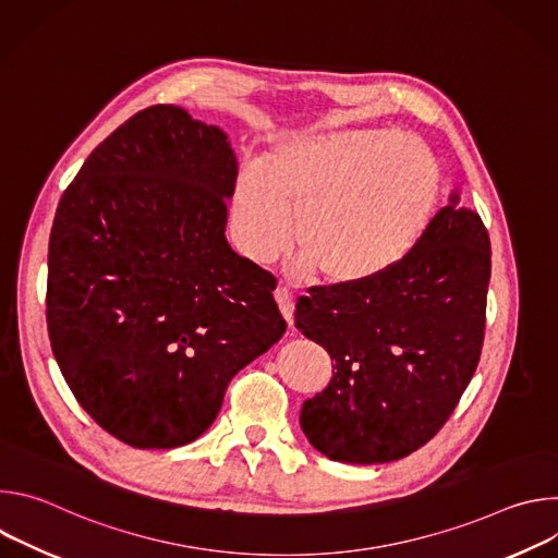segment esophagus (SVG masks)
<instances>
[{
	"mask_svg": "<svg viewBox=\"0 0 558 558\" xmlns=\"http://www.w3.org/2000/svg\"><path fill=\"white\" fill-rule=\"evenodd\" d=\"M274 295H276V302H278V306H280V311L284 315L287 325L291 327L293 325V295H291V291L284 289V287H278Z\"/></svg>",
	"mask_w": 558,
	"mask_h": 558,
	"instance_id": "esophagus-1",
	"label": "esophagus"
}]
</instances>
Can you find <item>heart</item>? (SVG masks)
<instances>
[{"label":"heart","instance_id":"obj_1","mask_svg":"<svg viewBox=\"0 0 558 558\" xmlns=\"http://www.w3.org/2000/svg\"><path fill=\"white\" fill-rule=\"evenodd\" d=\"M439 198L437 156L417 134L333 130L289 138L260 168L243 170L229 203V231L254 265L278 260L293 235L295 276L317 271L327 284L357 287L417 250Z\"/></svg>","mask_w":558,"mask_h":558}]
</instances>
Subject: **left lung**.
Listing matches in <instances>:
<instances>
[{"instance_id": "obj_1", "label": "left lung", "mask_w": 558, "mask_h": 558, "mask_svg": "<svg viewBox=\"0 0 558 558\" xmlns=\"http://www.w3.org/2000/svg\"><path fill=\"white\" fill-rule=\"evenodd\" d=\"M488 282V229L452 194L402 265L298 298L295 329L333 360L329 386L302 404L311 446L333 461L386 463L430 441L480 364Z\"/></svg>"}]
</instances>
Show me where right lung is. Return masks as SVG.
<instances>
[{"instance_id":"obj_1","label":"right lung","mask_w":558,"mask_h":558,"mask_svg":"<svg viewBox=\"0 0 558 558\" xmlns=\"http://www.w3.org/2000/svg\"><path fill=\"white\" fill-rule=\"evenodd\" d=\"M235 177L222 130L151 106L95 147L59 201L50 347L76 402L128 446L201 437L231 377L287 331L276 278L225 238Z\"/></svg>"}]
</instances>
